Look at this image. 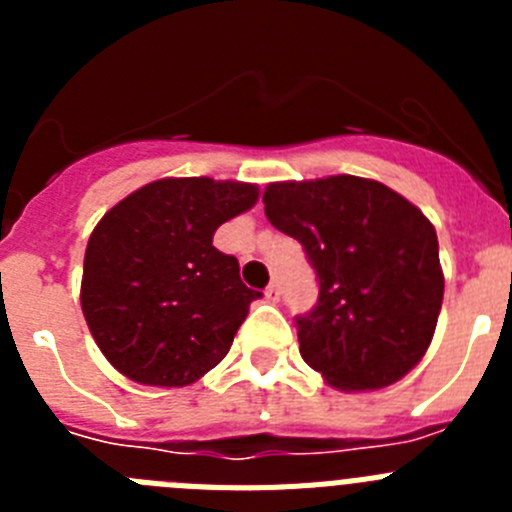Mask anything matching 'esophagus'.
<instances>
[{
    "label": "esophagus",
    "instance_id": "1",
    "mask_svg": "<svg viewBox=\"0 0 512 512\" xmlns=\"http://www.w3.org/2000/svg\"><path fill=\"white\" fill-rule=\"evenodd\" d=\"M264 295H266V300H269V302H279V284L271 282L269 287L264 289Z\"/></svg>",
    "mask_w": 512,
    "mask_h": 512
}]
</instances>
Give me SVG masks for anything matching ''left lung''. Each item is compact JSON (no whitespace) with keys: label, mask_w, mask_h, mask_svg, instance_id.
Returning <instances> with one entry per match:
<instances>
[{"label":"left lung","mask_w":512,"mask_h":512,"mask_svg":"<svg viewBox=\"0 0 512 512\" xmlns=\"http://www.w3.org/2000/svg\"><path fill=\"white\" fill-rule=\"evenodd\" d=\"M269 223L302 243L318 302L297 315L300 354L336 390H382L423 359L443 302L431 220L361 176L277 182Z\"/></svg>","instance_id":"left-lung-1"}]
</instances>
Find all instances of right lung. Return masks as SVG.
<instances>
[{
	"label": "right lung",
	"mask_w": 512,
	"mask_h": 512,
	"mask_svg": "<svg viewBox=\"0 0 512 512\" xmlns=\"http://www.w3.org/2000/svg\"><path fill=\"white\" fill-rule=\"evenodd\" d=\"M259 187L207 176L158 179L128 194L89 235L81 310L117 372L151 387H187L230 351L261 292L238 259L212 246Z\"/></svg>",
	"instance_id": "add662e5"
}]
</instances>
